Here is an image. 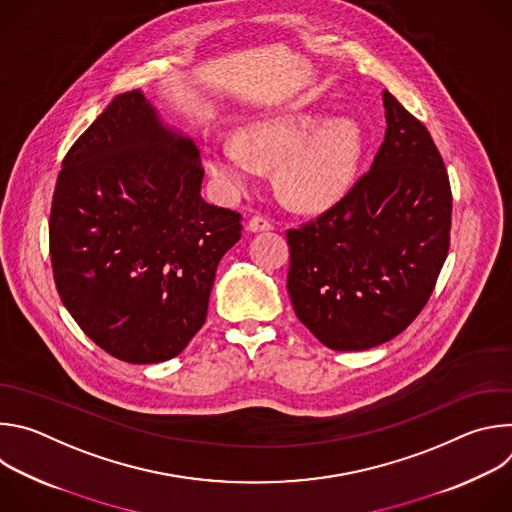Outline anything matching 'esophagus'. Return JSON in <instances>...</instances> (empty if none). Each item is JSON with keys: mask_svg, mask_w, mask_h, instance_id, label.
I'll list each match as a JSON object with an SVG mask.
<instances>
[{"mask_svg": "<svg viewBox=\"0 0 512 512\" xmlns=\"http://www.w3.org/2000/svg\"><path fill=\"white\" fill-rule=\"evenodd\" d=\"M247 229H249L251 233H263V231H271V229H273V223L269 221V218H265V216H261V214H255V216L251 218V221H249Z\"/></svg>", "mask_w": 512, "mask_h": 512, "instance_id": "esophagus-1", "label": "esophagus"}]
</instances>
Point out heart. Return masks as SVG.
I'll return each mask as SVG.
<instances>
[{"label":"heart","mask_w":512,"mask_h":512,"mask_svg":"<svg viewBox=\"0 0 512 512\" xmlns=\"http://www.w3.org/2000/svg\"><path fill=\"white\" fill-rule=\"evenodd\" d=\"M362 154L364 135L352 121L279 117L247 127L241 143L210 139L206 170L218 188L235 196L259 180L261 166L277 164V186L291 204L322 208L352 188Z\"/></svg>","instance_id":"obj_1"}]
</instances>
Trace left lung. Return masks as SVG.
<instances>
[{
	"mask_svg": "<svg viewBox=\"0 0 512 512\" xmlns=\"http://www.w3.org/2000/svg\"><path fill=\"white\" fill-rule=\"evenodd\" d=\"M387 131L371 170L302 229L287 231V291L332 350L401 334L427 304L450 249L452 190L421 121L383 91Z\"/></svg>",
	"mask_w": 512,
	"mask_h": 512,
	"instance_id": "left-lung-1",
	"label": "left lung"
}]
</instances>
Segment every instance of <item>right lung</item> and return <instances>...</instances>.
Segmentation results:
<instances>
[{"mask_svg": "<svg viewBox=\"0 0 512 512\" xmlns=\"http://www.w3.org/2000/svg\"><path fill=\"white\" fill-rule=\"evenodd\" d=\"M192 137L141 91L117 95L62 160L50 210L58 296L111 356L164 362L202 328L241 214L200 196Z\"/></svg>", "mask_w": 512, "mask_h": 512, "instance_id": "right-lung-1", "label": "right lung"}]
</instances>
